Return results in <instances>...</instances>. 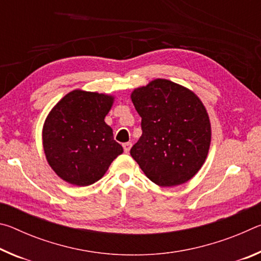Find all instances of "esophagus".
Masks as SVG:
<instances>
[{
    "instance_id": "obj_1",
    "label": "esophagus",
    "mask_w": 261,
    "mask_h": 261,
    "mask_svg": "<svg viewBox=\"0 0 261 261\" xmlns=\"http://www.w3.org/2000/svg\"><path fill=\"white\" fill-rule=\"evenodd\" d=\"M131 147H132V144L131 143H124V144H123V148H124V152L125 153H129Z\"/></svg>"
}]
</instances>
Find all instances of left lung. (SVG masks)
<instances>
[{
  "label": "left lung",
  "mask_w": 261,
  "mask_h": 261,
  "mask_svg": "<svg viewBox=\"0 0 261 261\" xmlns=\"http://www.w3.org/2000/svg\"><path fill=\"white\" fill-rule=\"evenodd\" d=\"M131 100L143 130L131 156L159 187L187 183L204 165L211 145L204 103L189 88L161 78L135 88Z\"/></svg>",
  "instance_id": "left-lung-1"
}]
</instances>
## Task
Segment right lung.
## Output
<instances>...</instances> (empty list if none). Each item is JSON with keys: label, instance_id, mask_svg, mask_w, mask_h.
Wrapping results in <instances>:
<instances>
[{"label": "right lung", "instance_id": "obj_1", "mask_svg": "<svg viewBox=\"0 0 261 261\" xmlns=\"http://www.w3.org/2000/svg\"><path fill=\"white\" fill-rule=\"evenodd\" d=\"M115 96L73 90L47 115L42 127L43 152L55 174L65 182L87 187L108 170L123 147L105 122Z\"/></svg>", "mask_w": 261, "mask_h": 261}]
</instances>
